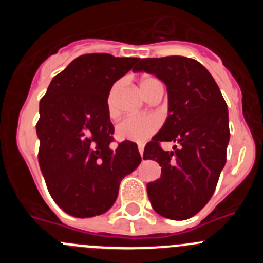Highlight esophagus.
Wrapping results in <instances>:
<instances>
[{"mask_svg": "<svg viewBox=\"0 0 263 263\" xmlns=\"http://www.w3.org/2000/svg\"><path fill=\"white\" fill-rule=\"evenodd\" d=\"M138 152H139V154H141V157L143 158V146L142 145L138 146Z\"/></svg>", "mask_w": 263, "mask_h": 263, "instance_id": "obj_1", "label": "esophagus"}]
</instances>
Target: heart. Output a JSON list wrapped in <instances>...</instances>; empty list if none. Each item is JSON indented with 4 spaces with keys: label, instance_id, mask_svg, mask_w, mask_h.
Masks as SVG:
<instances>
[{
    "label": "heart",
    "instance_id": "1",
    "mask_svg": "<svg viewBox=\"0 0 263 263\" xmlns=\"http://www.w3.org/2000/svg\"><path fill=\"white\" fill-rule=\"evenodd\" d=\"M157 83H160L158 79L147 76L141 80V89H142L143 95H147L148 90L152 89V87ZM118 84L111 88L110 93L108 96V111L109 115H115V93L117 90ZM159 129V120L155 116L146 115V116H132V117H126L121 121L120 124L116 126V137L120 141H129V142H145L146 139L150 138L153 134Z\"/></svg>",
    "mask_w": 263,
    "mask_h": 263
}]
</instances>
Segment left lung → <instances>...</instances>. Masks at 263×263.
Wrapping results in <instances>:
<instances>
[{"label": "left lung", "mask_w": 263, "mask_h": 263, "mask_svg": "<svg viewBox=\"0 0 263 263\" xmlns=\"http://www.w3.org/2000/svg\"><path fill=\"white\" fill-rule=\"evenodd\" d=\"M133 71L153 73L168 92V117L143 152V159L162 167L160 178L147 184L148 199L160 216L185 220L210 201L227 162V103L212 75L191 58L139 59ZM170 140L179 145L164 152L160 143Z\"/></svg>", "instance_id": "left-lung-1"}]
</instances>
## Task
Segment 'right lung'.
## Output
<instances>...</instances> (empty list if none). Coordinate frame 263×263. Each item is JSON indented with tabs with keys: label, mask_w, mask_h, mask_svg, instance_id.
<instances>
[{
	"label": "right lung",
	"mask_w": 263,
	"mask_h": 263,
	"mask_svg": "<svg viewBox=\"0 0 263 263\" xmlns=\"http://www.w3.org/2000/svg\"><path fill=\"white\" fill-rule=\"evenodd\" d=\"M138 60L81 55L51 80L39 103V166L53 201L73 217L105 213L121 180L141 163L137 143L113 147L108 111L111 87Z\"/></svg>",
	"instance_id": "1"
}]
</instances>
